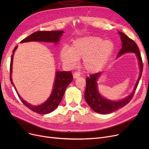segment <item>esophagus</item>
I'll use <instances>...</instances> for the list:
<instances>
[{"label": "esophagus", "mask_w": 149, "mask_h": 149, "mask_svg": "<svg viewBox=\"0 0 149 149\" xmlns=\"http://www.w3.org/2000/svg\"><path fill=\"white\" fill-rule=\"evenodd\" d=\"M80 76V74L79 72H75L73 74V77L74 79H77V78H79Z\"/></svg>", "instance_id": "34e87169"}]
</instances>
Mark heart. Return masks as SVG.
Segmentation results:
<instances>
[{"mask_svg": "<svg viewBox=\"0 0 149 149\" xmlns=\"http://www.w3.org/2000/svg\"><path fill=\"white\" fill-rule=\"evenodd\" d=\"M114 50L111 41H106L97 37H89L75 40L70 49L65 47L60 52L61 60L67 65L73 66L78 58H83L85 70L90 73L102 68Z\"/></svg>", "mask_w": 149, "mask_h": 149, "instance_id": "1", "label": "heart"}]
</instances>
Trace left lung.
Returning a JSON list of instances; mask_svg holds the SVG:
<instances>
[{
	"label": "left lung",
	"instance_id": "obj_1",
	"mask_svg": "<svg viewBox=\"0 0 149 149\" xmlns=\"http://www.w3.org/2000/svg\"><path fill=\"white\" fill-rule=\"evenodd\" d=\"M118 33L121 36L122 48L118 52V57L121 56L122 54L126 52H132L135 53L139 60L140 74L137 82L135 84L134 91L132 92L130 95L127 97L126 98L119 101H113L108 100L101 97L97 89V81L98 78L101 74V72L92 74L89 76V77L86 78V90L84 92L85 100L93 111L101 114L111 113L116 111L117 109L121 108L128 104L134 95V93L138 86L141 77L143 72V63L138 45L134 40H132L131 38L127 37L126 34H124L121 32Z\"/></svg>",
	"mask_w": 149,
	"mask_h": 149
}]
</instances>
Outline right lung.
Here are the masks:
<instances>
[{
	"label": "right lung",
	"mask_w": 149,
	"mask_h": 149,
	"mask_svg": "<svg viewBox=\"0 0 149 149\" xmlns=\"http://www.w3.org/2000/svg\"><path fill=\"white\" fill-rule=\"evenodd\" d=\"M64 32L63 31H40L35 32L31 34L26 38L22 40L20 43L28 42H54L57 43L59 41L60 37L62 36ZM17 46H15L13 51V54ZM13 54L11 56V60L10 62V81L11 84L14 85L13 83L11 74L12 72V65L13 60ZM73 79L72 74L70 71H57L56 72V80L54 82V88L51 95L46 102L43 104L38 106H33L31 104L28 103L26 101L23 100L19 95L15 86L14 88L17 92V95L22 101V102L27 107H28L33 112L39 114H47L52 112L56 109L60 101H61L65 93V90L69 83L72 81Z\"/></svg>",
	"instance_id": "obj_1"
}]
</instances>
